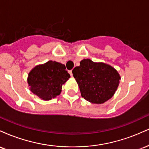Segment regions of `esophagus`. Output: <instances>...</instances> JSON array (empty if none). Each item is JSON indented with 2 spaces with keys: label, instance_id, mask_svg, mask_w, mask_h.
Listing matches in <instances>:
<instances>
[{
  "label": "esophagus",
  "instance_id": "obj_1",
  "mask_svg": "<svg viewBox=\"0 0 149 149\" xmlns=\"http://www.w3.org/2000/svg\"><path fill=\"white\" fill-rule=\"evenodd\" d=\"M69 74L71 75V76H73V73H72V71H71V70H70V71H69Z\"/></svg>",
  "mask_w": 149,
  "mask_h": 149
}]
</instances>
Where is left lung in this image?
<instances>
[{"label":"left lung","instance_id":"1","mask_svg":"<svg viewBox=\"0 0 149 149\" xmlns=\"http://www.w3.org/2000/svg\"><path fill=\"white\" fill-rule=\"evenodd\" d=\"M73 69L81 96L93 104H103L113 96L120 79L118 71L110 65L83 59Z\"/></svg>","mask_w":149,"mask_h":149}]
</instances>
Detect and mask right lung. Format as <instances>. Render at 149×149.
<instances>
[{
    "label": "right lung",
    "mask_w": 149,
    "mask_h": 149,
    "mask_svg": "<svg viewBox=\"0 0 149 149\" xmlns=\"http://www.w3.org/2000/svg\"><path fill=\"white\" fill-rule=\"evenodd\" d=\"M70 78L64 64L49 61L35 66L29 73L28 84L34 95L50 100L60 95L62 85Z\"/></svg>",
    "instance_id": "1"
}]
</instances>
